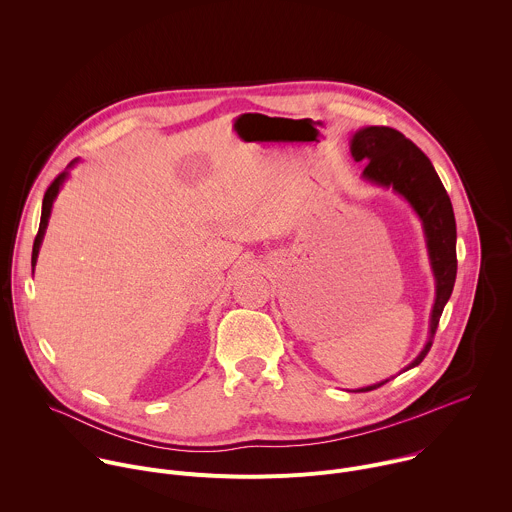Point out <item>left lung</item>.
<instances>
[{
    "label": "left lung",
    "instance_id": "1",
    "mask_svg": "<svg viewBox=\"0 0 512 512\" xmlns=\"http://www.w3.org/2000/svg\"><path fill=\"white\" fill-rule=\"evenodd\" d=\"M350 152L356 162H366L362 178L392 188L416 212L422 222L428 258L436 280V298L430 314V332L422 352L404 368L418 366L428 354L442 310L452 294L456 280V222L450 198L432 166L420 148H416L404 134L386 126H368L358 130L350 140ZM394 378V376H392ZM390 378L358 388L354 392H368Z\"/></svg>",
    "mask_w": 512,
    "mask_h": 512
}]
</instances>
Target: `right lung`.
I'll list each match as a JSON object with an SVG mask.
<instances>
[{"mask_svg":"<svg viewBox=\"0 0 512 512\" xmlns=\"http://www.w3.org/2000/svg\"><path fill=\"white\" fill-rule=\"evenodd\" d=\"M76 164V160L74 162H70V166L68 168H72ZM66 178H68V172H62L52 184H50V188L46 190V196H44V204H42V220H40V230H38V236H36V240H34V250H32V268L36 266V262H38V254H40V246H42V240H44V234H46V228H48V220H50V214H52V206H54V200H56V196H58V192H60V188H62V184L66 182Z\"/></svg>","mask_w":512,"mask_h":512,"instance_id":"add662e5","label":"right lung"}]
</instances>
